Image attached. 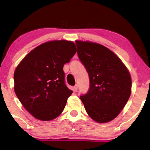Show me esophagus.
I'll return each instance as SVG.
<instances>
[{
	"label": "esophagus",
	"instance_id": "obj_1",
	"mask_svg": "<svg viewBox=\"0 0 150 150\" xmlns=\"http://www.w3.org/2000/svg\"><path fill=\"white\" fill-rule=\"evenodd\" d=\"M77 89H78V85H75V86H74V90H75V92H77Z\"/></svg>",
	"mask_w": 150,
	"mask_h": 150
}]
</instances>
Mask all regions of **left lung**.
I'll return each instance as SVG.
<instances>
[{"label":"left lung","mask_w":150,"mask_h":150,"mask_svg":"<svg viewBox=\"0 0 150 150\" xmlns=\"http://www.w3.org/2000/svg\"><path fill=\"white\" fill-rule=\"evenodd\" d=\"M77 54L89 74V89L80 96L89 117L99 123L114 119L131 94L126 66L113 51L97 43L76 41Z\"/></svg>","instance_id":"obj_1"}]
</instances>
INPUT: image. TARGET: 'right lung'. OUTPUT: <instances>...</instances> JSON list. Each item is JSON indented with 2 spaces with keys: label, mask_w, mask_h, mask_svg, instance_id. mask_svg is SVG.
Segmentation results:
<instances>
[{
  "label": "right lung",
  "mask_w": 150,
  "mask_h": 150,
  "mask_svg": "<svg viewBox=\"0 0 150 150\" xmlns=\"http://www.w3.org/2000/svg\"><path fill=\"white\" fill-rule=\"evenodd\" d=\"M71 41L45 42L31 51L14 73V89L22 106L37 119L58 117L73 93L65 84L63 65L76 53Z\"/></svg>",
  "instance_id": "add662e5"
}]
</instances>
